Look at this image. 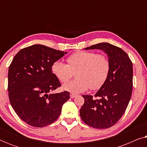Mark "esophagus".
I'll list each match as a JSON object with an SVG mask.
<instances>
[{
  "label": "esophagus",
  "mask_w": 147,
  "mask_h": 147,
  "mask_svg": "<svg viewBox=\"0 0 147 147\" xmlns=\"http://www.w3.org/2000/svg\"><path fill=\"white\" fill-rule=\"evenodd\" d=\"M76 96H76V94H70V97H71V98H76Z\"/></svg>",
  "instance_id": "1"
}]
</instances>
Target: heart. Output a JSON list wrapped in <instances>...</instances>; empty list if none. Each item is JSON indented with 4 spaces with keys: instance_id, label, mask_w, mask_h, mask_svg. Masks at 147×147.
Wrapping results in <instances>:
<instances>
[{
    "instance_id": "1",
    "label": "heart",
    "mask_w": 147,
    "mask_h": 147,
    "mask_svg": "<svg viewBox=\"0 0 147 147\" xmlns=\"http://www.w3.org/2000/svg\"><path fill=\"white\" fill-rule=\"evenodd\" d=\"M67 64L61 61H54L51 71L57 80L62 83L69 80L76 71L77 79L63 86V90L71 94L84 92L90 88L92 90L100 89L108 79L110 71V63L104 54L92 51H78L70 55Z\"/></svg>"
}]
</instances>
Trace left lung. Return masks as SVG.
<instances>
[{
    "mask_svg": "<svg viewBox=\"0 0 147 147\" xmlns=\"http://www.w3.org/2000/svg\"><path fill=\"white\" fill-rule=\"evenodd\" d=\"M95 49L107 54L110 71L105 84L94 96L82 95L84 104L80 114L86 124L102 129L114 126L125 112L132 96L133 69L131 60L121 48L108 43L85 48Z\"/></svg>",
    "mask_w": 147,
    "mask_h": 147,
    "instance_id": "obj_1",
    "label": "left lung"
}]
</instances>
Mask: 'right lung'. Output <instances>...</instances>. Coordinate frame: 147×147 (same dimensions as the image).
Segmentation results:
<instances>
[{
    "instance_id": "right-lung-1",
    "label": "right lung",
    "mask_w": 147,
    "mask_h": 147,
    "mask_svg": "<svg viewBox=\"0 0 147 147\" xmlns=\"http://www.w3.org/2000/svg\"><path fill=\"white\" fill-rule=\"evenodd\" d=\"M66 53L37 44L20 50L13 58L8 74L9 100L16 114L29 125L53 123L69 99L67 91L51 94L61 86L51 65Z\"/></svg>"
}]
</instances>
